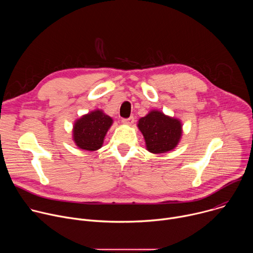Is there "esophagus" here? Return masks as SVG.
<instances>
[{"label":"esophagus","mask_w":253,"mask_h":253,"mask_svg":"<svg viewBox=\"0 0 253 253\" xmlns=\"http://www.w3.org/2000/svg\"><path fill=\"white\" fill-rule=\"evenodd\" d=\"M122 123L125 125H132L134 123V117H129V118H124L122 119Z\"/></svg>","instance_id":"1"}]
</instances>
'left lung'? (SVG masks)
Instances as JSON below:
<instances>
[{"mask_svg":"<svg viewBox=\"0 0 253 253\" xmlns=\"http://www.w3.org/2000/svg\"><path fill=\"white\" fill-rule=\"evenodd\" d=\"M138 128L146 142L147 150L160 154L174 149L181 138L182 125L178 119L153 110L138 122Z\"/></svg>","mask_w":253,"mask_h":253,"instance_id":"1","label":"left lung"}]
</instances>
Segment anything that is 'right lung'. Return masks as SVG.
<instances>
[{
    "instance_id": "add662e5",
    "label": "right lung",
    "mask_w": 253,
    "mask_h": 253,
    "mask_svg": "<svg viewBox=\"0 0 253 253\" xmlns=\"http://www.w3.org/2000/svg\"><path fill=\"white\" fill-rule=\"evenodd\" d=\"M112 123V118L101 110L84 115L74 124L73 139L76 145L88 151L98 150L102 147L104 137Z\"/></svg>"
}]
</instances>
